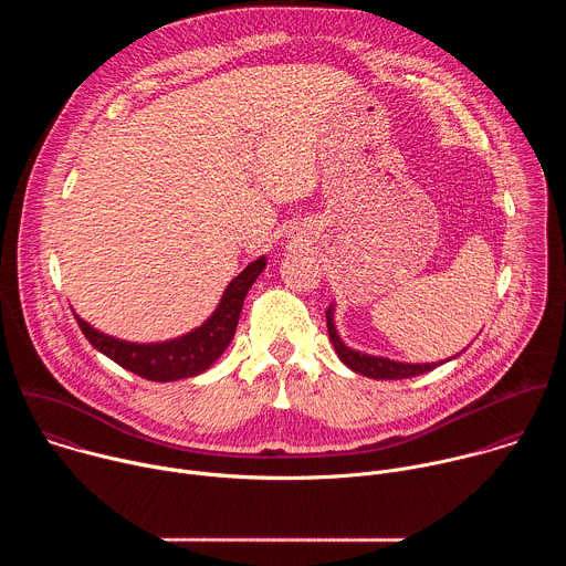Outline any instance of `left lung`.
I'll list each match as a JSON object with an SVG mask.
<instances>
[{
	"mask_svg": "<svg viewBox=\"0 0 566 566\" xmlns=\"http://www.w3.org/2000/svg\"><path fill=\"white\" fill-rule=\"evenodd\" d=\"M336 304H332L327 308V329H329V340L334 343V349L338 354V358L356 374L360 376H367V378H376V380H398V378H412V376H421L426 371H432L437 369L439 365L457 358H448V360H439V363H400V360H391V358H385V356H371V354H365V352H358V349H352L349 345L343 343L338 329H336Z\"/></svg>",
	"mask_w": 566,
	"mask_h": 566,
	"instance_id": "1",
	"label": "left lung"
}]
</instances>
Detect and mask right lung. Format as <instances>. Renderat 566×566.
<instances>
[{"label": "right lung", "mask_w": 566, "mask_h": 566, "mask_svg": "<svg viewBox=\"0 0 566 566\" xmlns=\"http://www.w3.org/2000/svg\"><path fill=\"white\" fill-rule=\"evenodd\" d=\"M266 269V255L251 262L223 291L217 308L201 327L164 343H129L116 336L94 329L87 319L75 315V322L85 338L120 365L140 378L154 382H170L203 374L230 345L239 322L241 306H244L249 289L255 284L260 273Z\"/></svg>", "instance_id": "add662e5"}]
</instances>
